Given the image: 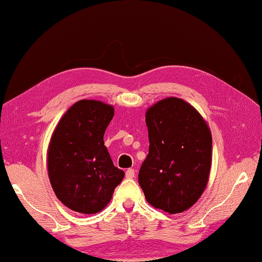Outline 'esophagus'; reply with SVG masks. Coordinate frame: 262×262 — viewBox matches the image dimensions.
<instances>
[{"label": "esophagus", "instance_id": "obj_1", "mask_svg": "<svg viewBox=\"0 0 262 262\" xmlns=\"http://www.w3.org/2000/svg\"><path fill=\"white\" fill-rule=\"evenodd\" d=\"M125 176H126L127 179L135 178V170H134V168H128V170H126Z\"/></svg>", "mask_w": 262, "mask_h": 262}]
</instances>
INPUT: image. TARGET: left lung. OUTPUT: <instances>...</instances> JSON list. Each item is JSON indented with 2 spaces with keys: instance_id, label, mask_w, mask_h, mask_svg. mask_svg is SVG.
Masks as SVG:
<instances>
[{
  "instance_id": "1",
  "label": "left lung",
  "mask_w": 262,
  "mask_h": 262,
  "mask_svg": "<svg viewBox=\"0 0 262 262\" xmlns=\"http://www.w3.org/2000/svg\"><path fill=\"white\" fill-rule=\"evenodd\" d=\"M148 155L138 182L147 203L170 214L193 206L210 178L212 135L206 120L191 104L167 97L145 114Z\"/></svg>"
}]
</instances>
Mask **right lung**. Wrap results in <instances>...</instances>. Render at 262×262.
<instances>
[{"label": "right lung", "instance_id": "obj_1", "mask_svg": "<svg viewBox=\"0 0 262 262\" xmlns=\"http://www.w3.org/2000/svg\"><path fill=\"white\" fill-rule=\"evenodd\" d=\"M114 115L110 104L80 99L68 108L52 132L48 176L56 196L72 211L100 212L124 178L103 139Z\"/></svg>", "mask_w": 262, "mask_h": 262}]
</instances>
